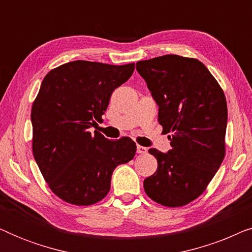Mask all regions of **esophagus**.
Segmentation results:
<instances>
[{"instance_id": "esophagus-1", "label": "esophagus", "mask_w": 252, "mask_h": 252, "mask_svg": "<svg viewBox=\"0 0 252 252\" xmlns=\"http://www.w3.org/2000/svg\"><path fill=\"white\" fill-rule=\"evenodd\" d=\"M136 151H137V154H142V155H144V154L148 153V149H147L146 147L137 146V147H136Z\"/></svg>"}]
</instances>
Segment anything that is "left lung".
I'll list each match as a JSON object with an SVG mask.
<instances>
[{
	"label": "left lung",
	"mask_w": 252,
	"mask_h": 252,
	"mask_svg": "<svg viewBox=\"0 0 252 252\" xmlns=\"http://www.w3.org/2000/svg\"><path fill=\"white\" fill-rule=\"evenodd\" d=\"M167 134V154L151 148L158 167L144 179L147 195L158 204L178 208L203 194L225 157L227 103L218 81L195 58L165 55L136 63Z\"/></svg>",
	"instance_id": "8db88e82"
}]
</instances>
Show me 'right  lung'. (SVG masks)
I'll list each match as a JSON object with an SVG mask.
<instances>
[{
  "label": "right lung",
  "instance_id": "obj_1",
  "mask_svg": "<svg viewBox=\"0 0 252 252\" xmlns=\"http://www.w3.org/2000/svg\"><path fill=\"white\" fill-rule=\"evenodd\" d=\"M134 65L74 61L51 70L41 84L31 113L33 156L51 191L66 203L99 202L115 168L134 158L136 144L129 137L112 141L89 132Z\"/></svg>",
  "mask_w": 252,
  "mask_h": 252
}]
</instances>
